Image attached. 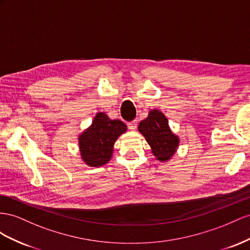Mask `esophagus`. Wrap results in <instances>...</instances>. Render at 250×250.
I'll use <instances>...</instances> for the list:
<instances>
[{
  "label": "esophagus",
  "mask_w": 250,
  "mask_h": 250,
  "mask_svg": "<svg viewBox=\"0 0 250 250\" xmlns=\"http://www.w3.org/2000/svg\"><path fill=\"white\" fill-rule=\"evenodd\" d=\"M127 127H129V129H130L131 131L136 130V127H137V120H133V121H131V123L127 124Z\"/></svg>",
  "instance_id": "34e87169"
}]
</instances>
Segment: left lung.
I'll use <instances>...</instances> for the list:
<instances>
[{
    "label": "left lung",
    "mask_w": 250,
    "mask_h": 250,
    "mask_svg": "<svg viewBox=\"0 0 250 250\" xmlns=\"http://www.w3.org/2000/svg\"><path fill=\"white\" fill-rule=\"evenodd\" d=\"M138 130L146 137L158 160L167 161L175 154L179 138L170 131L167 118L163 113L158 110L149 112L147 118L139 124Z\"/></svg>",
    "instance_id": "obj_1"
}]
</instances>
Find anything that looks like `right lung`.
<instances>
[{"label": "right lung", "instance_id": "1", "mask_svg": "<svg viewBox=\"0 0 250 250\" xmlns=\"http://www.w3.org/2000/svg\"><path fill=\"white\" fill-rule=\"evenodd\" d=\"M126 125L119 119H110L104 113H97L89 129L80 135V151L83 160L89 167H102L108 162L113 146Z\"/></svg>", "mask_w": 250, "mask_h": 250}]
</instances>
